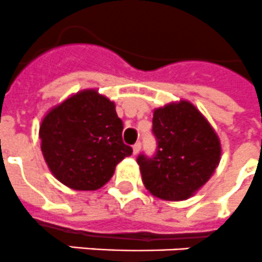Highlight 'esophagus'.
I'll use <instances>...</instances> for the list:
<instances>
[{
  "label": "esophagus",
  "instance_id": "esophagus-1",
  "mask_svg": "<svg viewBox=\"0 0 262 262\" xmlns=\"http://www.w3.org/2000/svg\"><path fill=\"white\" fill-rule=\"evenodd\" d=\"M140 147H142V143H140V142H136L135 144H134L133 146V151H134V154H138V152H139L140 151Z\"/></svg>",
  "mask_w": 262,
  "mask_h": 262
}]
</instances>
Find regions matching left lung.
<instances>
[{"label": "left lung", "instance_id": "left-lung-1", "mask_svg": "<svg viewBox=\"0 0 262 262\" xmlns=\"http://www.w3.org/2000/svg\"><path fill=\"white\" fill-rule=\"evenodd\" d=\"M152 134L157 139L155 154L136 158L146 189L161 200L189 198L210 179L220 163L217 134L185 100L155 110Z\"/></svg>", "mask_w": 262, "mask_h": 262}]
</instances>
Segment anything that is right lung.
Listing matches in <instances>:
<instances>
[{
	"mask_svg": "<svg viewBox=\"0 0 262 262\" xmlns=\"http://www.w3.org/2000/svg\"><path fill=\"white\" fill-rule=\"evenodd\" d=\"M115 104L94 90L69 97L45 116L41 151L49 170L75 190H96L111 179L119 162L133 154L123 143Z\"/></svg>",
	"mask_w": 262,
	"mask_h": 262,
	"instance_id": "1",
	"label": "right lung"
}]
</instances>
